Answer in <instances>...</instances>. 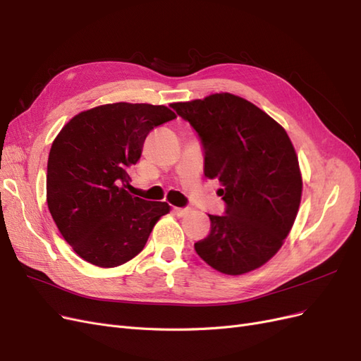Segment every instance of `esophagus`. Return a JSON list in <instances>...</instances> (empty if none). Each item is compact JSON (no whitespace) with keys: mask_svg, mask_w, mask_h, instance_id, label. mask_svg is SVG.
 Here are the masks:
<instances>
[{"mask_svg":"<svg viewBox=\"0 0 361 361\" xmlns=\"http://www.w3.org/2000/svg\"><path fill=\"white\" fill-rule=\"evenodd\" d=\"M190 212L188 207H174V214H176L178 216H183L187 215Z\"/></svg>","mask_w":361,"mask_h":361,"instance_id":"1","label":"esophagus"}]
</instances>
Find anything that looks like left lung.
<instances>
[{
	"mask_svg": "<svg viewBox=\"0 0 361 361\" xmlns=\"http://www.w3.org/2000/svg\"><path fill=\"white\" fill-rule=\"evenodd\" d=\"M199 134L204 176L220 180L224 215H209L211 232L197 255L228 276L253 271L283 245L298 214L302 179L292 141L274 118L231 93L174 102Z\"/></svg>",
	"mask_w": 361,
	"mask_h": 361,
	"instance_id": "left-lung-1",
	"label": "left lung"
}]
</instances>
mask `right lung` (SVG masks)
Wrapping results in <instances>:
<instances>
[{
  "instance_id": "right-lung-1",
  "label": "right lung",
  "mask_w": 361,
  "mask_h": 361,
  "mask_svg": "<svg viewBox=\"0 0 361 361\" xmlns=\"http://www.w3.org/2000/svg\"><path fill=\"white\" fill-rule=\"evenodd\" d=\"M173 118L176 114L164 105L106 104L72 117L54 140L48 207L61 236L89 264H126L170 212L166 202L134 197L126 188L147 134Z\"/></svg>"
}]
</instances>
